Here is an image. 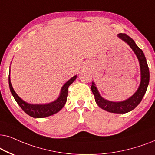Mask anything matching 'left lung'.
Segmentation results:
<instances>
[{
	"mask_svg": "<svg viewBox=\"0 0 155 155\" xmlns=\"http://www.w3.org/2000/svg\"><path fill=\"white\" fill-rule=\"evenodd\" d=\"M117 37L123 41H124L125 42H126L131 47V49H133L140 63V72H141V81H140L139 88L130 98L120 102L110 101H108L102 98L96 87V84L94 82H92L91 91L94 95L95 101H96L97 105L101 108L110 113H126L133 110L141 102L142 99L147 91L148 84H149L150 71L143 51L137 47L133 39L130 38L125 33H119L117 35Z\"/></svg>",
	"mask_w": 155,
	"mask_h": 155,
	"instance_id": "1",
	"label": "left lung"
}]
</instances>
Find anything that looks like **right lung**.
Returning <instances> with one entry per match:
<instances>
[{
	"label": "right lung",
	"mask_w": 155,
	"mask_h": 155,
	"mask_svg": "<svg viewBox=\"0 0 155 155\" xmlns=\"http://www.w3.org/2000/svg\"><path fill=\"white\" fill-rule=\"evenodd\" d=\"M77 76H74L71 79H70L64 85L62 86L61 89L60 95L57 100L54 101L49 103L47 104H30L25 101H24L22 99L20 98L14 91L13 86H12L11 82H10V74L8 77V82H9V87L10 92L15 98L16 102L19 105L24 112L32 117H36V118H42V117H46L50 115H52L55 113H58L61 109L64 106L67 102V98L68 95V88L75 79Z\"/></svg>",
	"instance_id": "1"
}]
</instances>
